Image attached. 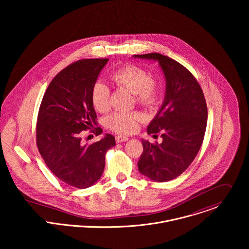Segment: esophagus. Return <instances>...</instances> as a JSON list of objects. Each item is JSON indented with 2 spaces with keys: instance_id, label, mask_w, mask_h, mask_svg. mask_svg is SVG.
<instances>
[{
  "instance_id": "34e87169",
  "label": "esophagus",
  "mask_w": 249,
  "mask_h": 249,
  "mask_svg": "<svg viewBox=\"0 0 249 249\" xmlns=\"http://www.w3.org/2000/svg\"><path fill=\"white\" fill-rule=\"evenodd\" d=\"M128 140H129V139H128V137H126V136H122V135L116 136V142H126V141H128Z\"/></svg>"
}]
</instances>
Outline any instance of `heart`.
<instances>
[{"mask_svg": "<svg viewBox=\"0 0 249 249\" xmlns=\"http://www.w3.org/2000/svg\"><path fill=\"white\" fill-rule=\"evenodd\" d=\"M112 80L119 86L132 92L139 104L149 105L154 102L158 93L157 83L147 72L136 65L124 66L111 74ZM91 100L95 109L107 112L110 107V89L103 81H97L92 88ZM141 116L131 112H116L107 119V126L117 133L128 134L138 128Z\"/></svg>", "mask_w": 249, "mask_h": 249, "instance_id": "b5f03b06", "label": "heart"}]
</instances>
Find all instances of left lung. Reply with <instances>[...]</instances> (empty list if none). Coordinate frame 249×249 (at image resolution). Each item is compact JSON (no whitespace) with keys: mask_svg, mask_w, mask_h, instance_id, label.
Instances as JSON below:
<instances>
[{"mask_svg":"<svg viewBox=\"0 0 249 249\" xmlns=\"http://www.w3.org/2000/svg\"><path fill=\"white\" fill-rule=\"evenodd\" d=\"M133 57L158 62L165 76L163 104L146 128L147 134L161 133L163 141L154 144L142 139L138 170L152 181L167 182L179 177L199 151L207 124L206 102L195 76L178 61L156 53Z\"/></svg>","mask_w":249,"mask_h":249,"instance_id":"8db88e82","label":"left lung"}]
</instances>
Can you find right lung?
<instances>
[{
  "label": "right lung",
  "mask_w": 249,
  "mask_h": 249,
  "mask_svg": "<svg viewBox=\"0 0 249 249\" xmlns=\"http://www.w3.org/2000/svg\"><path fill=\"white\" fill-rule=\"evenodd\" d=\"M107 62V58L81 59L62 70L47 88L38 113L36 141L41 156L56 178L78 189L99 181L107 150L116 144L108 133L90 144L80 136L98 124L91 92ZM102 133L98 127L96 134Z\"/></svg>",
  "instance_id": "1"
}]
</instances>
